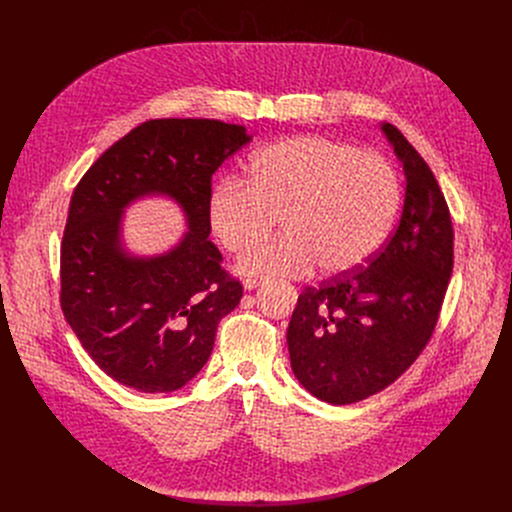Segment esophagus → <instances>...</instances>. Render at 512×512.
I'll use <instances>...</instances> for the list:
<instances>
[{
    "mask_svg": "<svg viewBox=\"0 0 512 512\" xmlns=\"http://www.w3.org/2000/svg\"><path fill=\"white\" fill-rule=\"evenodd\" d=\"M261 281L263 279H259V277H249V279H245L243 285H245V289H255L257 285H261Z\"/></svg>",
    "mask_w": 512,
    "mask_h": 512,
    "instance_id": "esophagus-1",
    "label": "esophagus"
}]
</instances>
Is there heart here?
Returning a JSON list of instances; mask_svg holds the SVG:
<instances>
[{"label":"heart","instance_id":"obj_1","mask_svg":"<svg viewBox=\"0 0 512 512\" xmlns=\"http://www.w3.org/2000/svg\"><path fill=\"white\" fill-rule=\"evenodd\" d=\"M401 202L395 168L375 152L344 141L302 135L259 150L247 182L210 188L206 214L212 235L241 255L277 225L283 237L251 251L243 273L344 275L367 263L387 241Z\"/></svg>","mask_w":512,"mask_h":512}]
</instances>
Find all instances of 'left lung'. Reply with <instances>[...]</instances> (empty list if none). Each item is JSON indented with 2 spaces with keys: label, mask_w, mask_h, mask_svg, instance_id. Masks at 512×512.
Returning a JSON list of instances; mask_svg holds the SVG:
<instances>
[{
  "label": "left lung",
  "mask_w": 512,
  "mask_h": 512,
  "mask_svg": "<svg viewBox=\"0 0 512 512\" xmlns=\"http://www.w3.org/2000/svg\"><path fill=\"white\" fill-rule=\"evenodd\" d=\"M383 131L407 178L401 221L369 265L306 287L287 328L294 375L332 405L367 399L411 367L435 330L454 267L440 184L395 125Z\"/></svg>",
  "instance_id": "1"
}]
</instances>
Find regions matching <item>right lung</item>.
Returning a JSON list of instances; mask_svg holds the SVG:
<instances>
[{"label":"right lung","mask_w":512,"mask_h":512,"mask_svg":"<svg viewBox=\"0 0 512 512\" xmlns=\"http://www.w3.org/2000/svg\"><path fill=\"white\" fill-rule=\"evenodd\" d=\"M247 129L218 119H150L87 170L72 192L60 245V308L83 348L117 383L170 393L204 367L216 328L243 285L221 267L206 200L212 174L249 143ZM145 193H168L189 233L166 256L131 258L120 214Z\"/></svg>","instance_id":"add662e5"}]
</instances>
